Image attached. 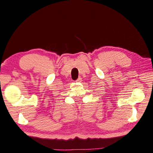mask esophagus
<instances>
[{
    "label": "esophagus",
    "instance_id": "1",
    "mask_svg": "<svg viewBox=\"0 0 153 153\" xmlns=\"http://www.w3.org/2000/svg\"><path fill=\"white\" fill-rule=\"evenodd\" d=\"M82 81V79L81 77H79V78L77 79L76 82H81Z\"/></svg>",
    "mask_w": 153,
    "mask_h": 153
}]
</instances>
